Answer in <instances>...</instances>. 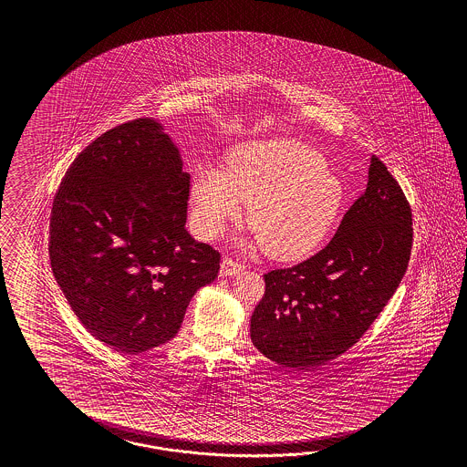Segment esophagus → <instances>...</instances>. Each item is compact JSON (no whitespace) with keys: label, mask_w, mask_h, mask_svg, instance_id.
<instances>
[{"label":"esophagus","mask_w":467,"mask_h":467,"mask_svg":"<svg viewBox=\"0 0 467 467\" xmlns=\"http://www.w3.org/2000/svg\"><path fill=\"white\" fill-rule=\"evenodd\" d=\"M241 270H243V265H241L240 262H236V260L229 258V256H226L223 260V264H221V275L223 277L236 275V274H240Z\"/></svg>","instance_id":"esophagus-1"}]
</instances>
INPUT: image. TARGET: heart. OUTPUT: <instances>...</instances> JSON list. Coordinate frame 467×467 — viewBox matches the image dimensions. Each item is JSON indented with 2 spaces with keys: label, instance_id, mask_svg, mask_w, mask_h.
Returning <instances> with one entry per match:
<instances>
[{
  "label": "heart",
  "instance_id": "heart-1",
  "mask_svg": "<svg viewBox=\"0 0 467 467\" xmlns=\"http://www.w3.org/2000/svg\"><path fill=\"white\" fill-rule=\"evenodd\" d=\"M192 198L205 238H217L248 203L246 221L264 252L277 260H297L326 238L344 188L310 145L277 139L234 147L224 171L200 168Z\"/></svg>",
  "mask_w": 467,
  "mask_h": 467
}]
</instances>
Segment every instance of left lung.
<instances>
[{"label": "left lung", "mask_w": 467, "mask_h": 467, "mask_svg": "<svg viewBox=\"0 0 467 467\" xmlns=\"http://www.w3.org/2000/svg\"><path fill=\"white\" fill-rule=\"evenodd\" d=\"M412 213L377 156L365 193L344 213L324 250L264 275L254 306V348L284 367L308 369L346 353L394 296L410 264Z\"/></svg>", "instance_id": "1"}]
</instances>
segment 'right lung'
<instances>
[{
  "label": "right lung",
  "mask_w": 467,
  "mask_h": 467,
  "mask_svg": "<svg viewBox=\"0 0 467 467\" xmlns=\"http://www.w3.org/2000/svg\"><path fill=\"white\" fill-rule=\"evenodd\" d=\"M190 174L161 123L102 133L57 186L49 260L71 310L100 342L139 354L172 339L221 254L184 229Z\"/></svg>",
  "instance_id": "1"
}]
</instances>
